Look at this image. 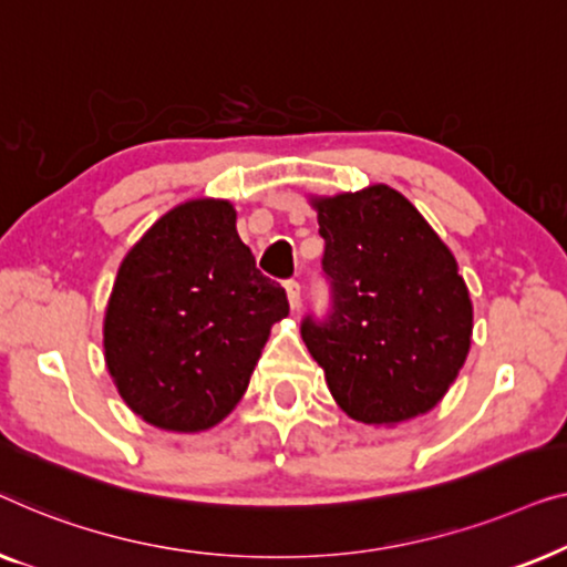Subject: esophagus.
Masks as SVG:
<instances>
[{"instance_id": "esophagus-1", "label": "esophagus", "mask_w": 567, "mask_h": 567, "mask_svg": "<svg viewBox=\"0 0 567 567\" xmlns=\"http://www.w3.org/2000/svg\"><path fill=\"white\" fill-rule=\"evenodd\" d=\"M285 290H287V300H290V308L298 310L300 308V282L298 280H287Z\"/></svg>"}]
</instances>
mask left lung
<instances>
[{
	"instance_id": "left-lung-1",
	"label": "left lung",
	"mask_w": 567,
	"mask_h": 567,
	"mask_svg": "<svg viewBox=\"0 0 567 567\" xmlns=\"http://www.w3.org/2000/svg\"><path fill=\"white\" fill-rule=\"evenodd\" d=\"M329 313L302 318L308 352L354 421L432 411L470 352L473 302L432 226L388 185L313 200Z\"/></svg>"
}]
</instances>
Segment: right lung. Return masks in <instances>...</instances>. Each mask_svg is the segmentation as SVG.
I'll return each instance as SVG.
<instances>
[{
	"mask_svg": "<svg viewBox=\"0 0 567 567\" xmlns=\"http://www.w3.org/2000/svg\"><path fill=\"white\" fill-rule=\"evenodd\" d=\"M290 313L226 200L177 205L127 251L105 313V362L143 421L210 429L241 401L269 329Z\"/></svg>",
	"mask_w": 567,
	"mask_h": 567,
	"instance_id": "right-lung-1",
	"label": "right lung"
}]
</instances>
